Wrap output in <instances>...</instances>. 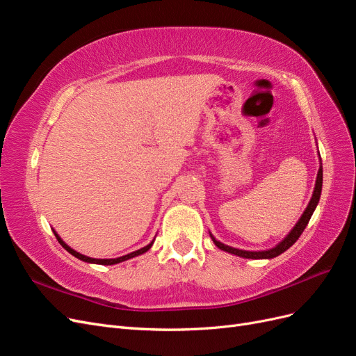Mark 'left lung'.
<instances>
[{
  "label": "left lung",
  "instance_id": "left-lung-1",
  "mask_svg": "<svg viewBox=\"0 0 356 356\" xmlns=\"http://www.w3.org/2000/svg\"><path fill=\"white\" fill-rule=\"evenodd\" d=\"M321 191H322V163L319 166V170H318V177H316V184H315V190H314V195H312V199L307 204L306 211L303 212V215H301L300 220L297 221V224L294 225V229L291 230L286 238L279 242L276 246H273L272 250H266V251H245V250H238V248H233V246H229V245H224L221 243L220 241H217L213 238V236L211 234V239L213 241V243L217 245L220 250L225 251V252H230V254H234V255H239V257H243V258H252V260H264V258H275L277 255H281L282 252H285L289 246H293L297 239L301 236V233L305 232L306 225L312 217V213L315 212L316 209V204L319 203V197H321Z\"/></svg>",
  "mask_w": 356,
  "mask_h": 356
}]
</instances>
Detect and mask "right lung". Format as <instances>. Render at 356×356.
Instances as JSON below:
<instances>
[{"label": "right lung", "mask_w": 356, "mask_h": 356, "mask_svg": "<svg viewBox=\"0 0 356 356\" xmlns=\"http://www.w3.org/2000/svg\"><path fill=\"white\" fill-rule=\"evenodd\" d=\"M53 233H55V236H56V239L59 241V243L65 248V250L71 254V255H74L75 258H79V260H81V261H86V263H93V264H102V266H111V264H117V263H122V261H126V260H129V258H134V257H136V255H141V254H144V252H147L149 248H152V245H153V242L152 243H148L147 246H144V248H141V250H138V251H134V252H131V254H127V255H123V257H118V258H92V257H86V255H83V254H80V252H77V251H74L72 248H70L65 242H63L60 238H59V234L53 230Z\"/></svg>", "instance_id": "right-lung-1"}]
</instances>
